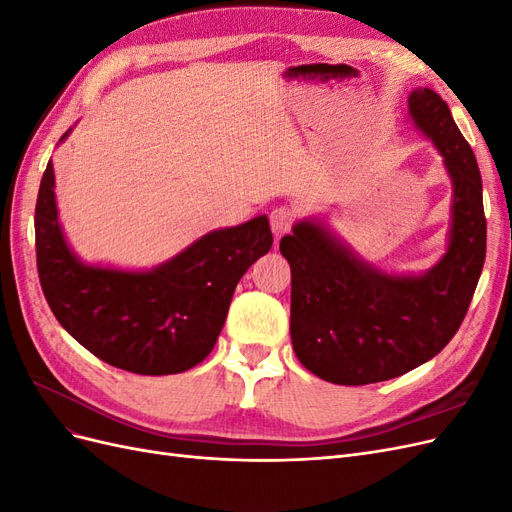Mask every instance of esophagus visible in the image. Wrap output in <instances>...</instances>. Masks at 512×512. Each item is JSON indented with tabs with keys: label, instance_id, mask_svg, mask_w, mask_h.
<instances>
[{
	"label": "esophagus",
	"instance_id": "obj_1",
	"mask_svg": "<svg viewBox=\"0 0 512 512\" xmlns=\"http://www.w3.org/2000/svg\"><path fill=\"white\" fill-rule=\"evenodd\" d=\"M292 218H294V213L288 207H277V209L271 211V230H273L275 239H280V237L286 235V232L292 226Z\"/></svg>",
	"mask_w": 512,
	"mask_h": 512
}]
</instances>
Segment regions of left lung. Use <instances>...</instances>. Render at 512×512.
Returning a JSON list of instances; mask_svg holds the SVG:
<instances>
[{
    "label": "left lung",
    "instance_id": "left-lung-1",
    "mask_svg": "<svg viewBox=\"0 0 512 512\" xmlns=\"http://www.w3.org/2000/svg\"><path fill=\"white\" fill-rule=\"evenodd\" d=\"M408 117L440 153L453 185L446 250L421 273L386 271L356 254L329 218L307 215L280 241L292 275L290 337L314 376L344 386L397 378L433 359L457 333L485 265L483 181L451 108L429 87Z\"/></svg>",
    "mask_w": 512,
    "mask_h": 512
}]
</instances>
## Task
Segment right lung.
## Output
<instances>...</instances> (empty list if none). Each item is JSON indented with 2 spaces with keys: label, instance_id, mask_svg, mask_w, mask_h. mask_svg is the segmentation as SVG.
I'll return each mask as SVG.
<instances>
[{
  "label": "right lung",
  "instance_id": "obj_1",
  "mask_svg": "<svg viewBox=\"0 0 512 512\" xmlns=\"http://www.w3.org/2000/svg\"><path fill=\"white\" fill-rule=\"evenodd\" d=\"M34 222L40 286L61 327L100 361L141 376L181 374L207 359L243 273L273 245L267 215H258L209 230L151 269L85 262L61 228L51 160Z\"/></svg>",
  "mask_w": 512,
  "mask_h": 512
}]
</instances>
